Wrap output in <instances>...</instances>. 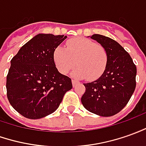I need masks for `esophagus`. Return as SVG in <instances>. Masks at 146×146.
Returning a JSON list of instances; mask_svg holds the SVG:
<instances>
[{"mask_svg":"<svg viewBox=\"0 0 146 146\" xmlns=\"http://www.w3.org/2000/svg\"><path fill=\"white\" fill-rule=\"evenodd\" d=\"M77 84H78V82L75 79H72V85H73V86H75Z\"/></svg>","mask_w":146,"mask_h":146,"instance_id":"1","label":"esophagus"}]
</instances>
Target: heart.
Instances as JSON below:
<instances>
[{
  "mask_svg": "<svg viewBox=\"0 0 146 146\" xmlns=\"http://www.w3.org/2000/svg\"><path fill=\"white\" fill-rule=\"evenodd\" d=\"M54 60L60 73L67 75L71 69L75 78L94 80L105 71L107 53L102 45L87 39H74L67 41L66 48L58 47L54 52Z\"/></svg>",
  "mask_w": 146,
  "mask_h": 146,
  "instance_id": "1",
  "label": "heart"
}]
</instances>
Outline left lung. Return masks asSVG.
<instances>
[{
	"label": "left lung",
	"instance_id": "obj_1",
	"mask_svg": "<svg viewBox=\"0 0 146 146\" xmlns=\"http://www.w3.org/2000/svg\"><path fill=\"white\" fill-rule=\"evenodd\" d=\"M90 38L106 49L107 63L98 79L83 83L86 91L81 102L91 113L102 117L113 116L125 107L134 92L137 67L128 52L111 38L99 34Z\"/></svg>",
	"mask_w": 146,
	"mask_h": 146
}]
</instances>
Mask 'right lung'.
I'll use <instances>...</instances> for the list:
<instances>
[{
  "label": "right lung",
  "mask_w": 146,
  "mask_h": 146,
  "mask_svg": "<svg viewBox=\"0 0 146 146\" xmlns=\"http://www.w3.org/2000/svg\"><path fill=\"white\" fill-rule=\"evenodd\" d=\"M67 36L40 33L22 46L11 60L7 75V96L24 117L39 119L55 112L71 79L59 72L54 61L56 48Z\"/></svg>",
  "instance_id": "right-lung-1"
}]
</instances>
